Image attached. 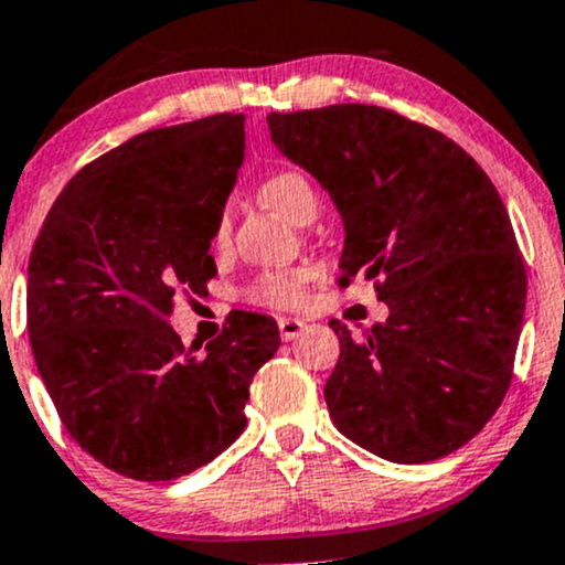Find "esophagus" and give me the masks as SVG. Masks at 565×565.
I'll use <instances>...</instances> for the list:
<instances>
[{
	"mask_svg": "<svg viewBox=\"0 0 565 565\" xmlns=\"http://www.w3.org/2000/svg\"><path fill=\"white\" fill-rule=\"evenodd\" d=\"M302 329H305V321H300V319H278V334H281L284 342L300 337Z\"/></svg>",
	"mask_w": 565,
	"mask_h": 565,
	"instance_id": "esophagus-1",
	"label": "esophagus"
}]
</instances>
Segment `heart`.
<instances>
[{"label":"heart","mask_w":565,"mask_h":565,"mask_svg":"<svg viewBox=\"0 0 565 565\" xmlns=\"http://www.w3.org/2000/svg\"><path fill=\"white\" fill-rule=\"evenodd\" d=\"M263 199L289 217L291 223H310L319 215V193H316L313 183L300 170H281L265 178L260 185ZM231 238V206L225 204L215 220V233L212 242L215 246H225ZM305 270L297 268H278L257 274L249 284L242 289V297L252 305H265V308H291L300 302L302 287H305Z\"/></svg>","instance_id":"heart-1"}]
</instances>
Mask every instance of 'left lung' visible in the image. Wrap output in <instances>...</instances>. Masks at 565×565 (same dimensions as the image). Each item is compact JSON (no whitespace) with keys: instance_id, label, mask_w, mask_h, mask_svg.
<instances>
[{"instance_id":"obj_1","label":"left lung","mask_w":565,"mask_h":565,"mask_svg":"<svg viewBox=\"0 0 565 565\" xmlns=\"http://www.w3.org/2000/svg\"><path fill=\"white\" fill-rule=\"evenodd\" d=\"M268 127L340 210V284L374 278L391 310L361 337L329 321L337 430L398 465L457 451L508 393L526 310V265L494 183L444 132L391 108L340 103L270 114Z\"/></svg>"}]
</instances>
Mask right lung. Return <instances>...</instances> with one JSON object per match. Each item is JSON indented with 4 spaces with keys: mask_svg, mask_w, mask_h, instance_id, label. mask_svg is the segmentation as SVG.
Returning a JSON list of instances; mask_svg holds the SVG:
<instances>
[{
    "mask_svg": "<svg viewBox=\"0 0 565 565\" xmlns=\"http://www.w3.org/2000/svg\"><path fill=\"white\" fill-rule=\"evenodd\" d=\"M244 161V114L148 129L55 199L29 260V337L68 436L108 470L172 481L242 436L276 321L236 310L201 355L170 327L217 276L215 220Z\"/></svg>",
    "mask_w": 565,
    "mask_h": 565,
    "instance_id": "add662e5",
    "label": "right lung"
}]
</instances>
